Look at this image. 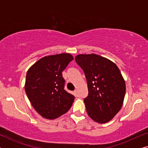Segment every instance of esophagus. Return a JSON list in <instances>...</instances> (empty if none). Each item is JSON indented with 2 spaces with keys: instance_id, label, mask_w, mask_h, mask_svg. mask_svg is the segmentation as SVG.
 Masks as SVG:
<instances>
[{
  "instance_id": "esophagus-1",
  "label": "esophagus",
  "mask_w": 148,
  "mask_h": 148,
  "mask_svg": "<svg viewBox=\"0 0 148 148\" xmlns=\"http://www.w3.org/2000/svg\"><path fill=\"white\" fill-rule=\"evenodd\" d=\"M74 93H75V95L76 96H79V92H78L77 90H75Z\"/></svg>"
}]
</instances>
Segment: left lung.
Returning <instances> with one entry per match:
<instances>
[{
	"label": "left lung",
	"mask_w": 148,
	"mask_h": 148,
	"mask_svg": "<svg viewBox=\"0 0 148 148\" xmlns=\"http://www.w3.org/2000/svg\"><path fill=\"white\" fill-rule=\"evenodd\" d=\"M75 61L84 71L88 88L84 99L89 116L99 123L110 121L122 107L126 86L114 62L95 54H79Z\"/></svg>",
	"instance_id": "8db88e82"
}]
</instances>
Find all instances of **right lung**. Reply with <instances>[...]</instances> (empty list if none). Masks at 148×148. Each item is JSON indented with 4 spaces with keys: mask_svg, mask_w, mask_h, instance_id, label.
<instances>
[{
    "mask_svg": "<svg viewBox=\"0 0 148 148\" xmlns=\"http://www.w3.org/2000/svg\"><path fill=\"white\" fill-rule=\"evenodd\" d=\"M73 60L68 53L45 56L27 71L26 94L34 109L44 118L55 119L72 106L75 98L64 90L62 72Z\"/></svg>",
    "mask_w": 148,
    "mask_h": 148,
    "instance_id": "right-lung-1",
    "label": "right lung"
}]
</instances>
